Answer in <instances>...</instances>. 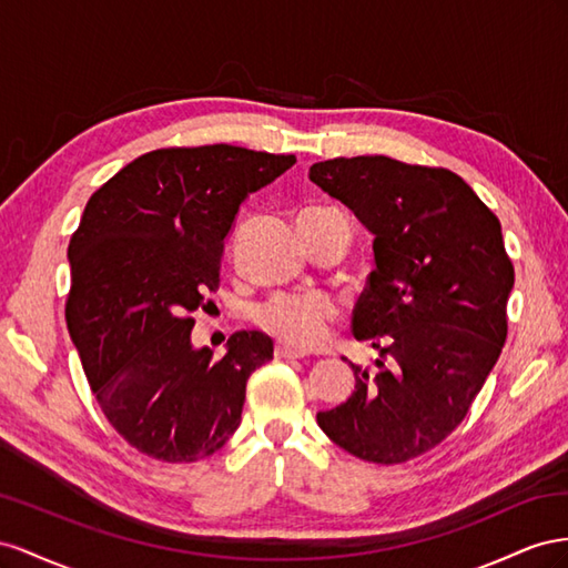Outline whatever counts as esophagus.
<instances>
[{
	"label": "esophagus",
	"mask_w": 568,
	"mask_h": 568,
	"mask_svg": "<svg viewBox=\"0 0 568 568\" xmlns=\"http://www.w3.org/2000/svg\"><path fill=\"white\" fill-rule=\"evenodd\" d=\"M275 356H278V359H304L306 352L281 343V345H275Z\"/></svg>",
	"instance_id": "obj_1"
}]
</instances>
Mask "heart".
Masks as SVG:
<instances>
[{
    "instance_id": "1",
    "label": "heart",
    "mask_w": 568,
    "mask_h": 568,
    "mask_svg": "<svg viewBox=\"0 0 568 568\" xmlns=\"http://www.w3.org/2000/svg\"><path fill=\"white\" fill-rule=\"evenodd\" d=\"M337 304L323 293H281L258 306L256 323L283 345L312 349L326 339Z\"/></svg>"
}]
</instances>
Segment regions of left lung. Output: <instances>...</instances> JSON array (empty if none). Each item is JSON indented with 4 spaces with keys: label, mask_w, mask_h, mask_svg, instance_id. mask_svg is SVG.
Returning <instances> with one entry per match:
<instances>
[{
    "label": "left lung",
    "mask_w": 568,
    "mask_h": 568,
    "mask_svg": "<svg viewBox=\"0 0 568 568\" xmlns=\"http://www.w3.org/2000/svg\"><path fill=\"white\" fill-rule=\"evenodd\" d=\"M310 178L374 233L352 333L378 352L316 420L364 462L404 464L455 430L507 339L514 264L497 216L457 173L390 156L318 161Z\"/></svg>",
    "instance_id": "left-lung-1"
}]
</instances>
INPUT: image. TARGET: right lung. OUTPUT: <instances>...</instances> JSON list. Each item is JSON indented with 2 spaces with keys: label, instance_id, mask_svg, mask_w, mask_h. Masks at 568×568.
I'll use <instances>...</instances> for the list:
<instances>
[{
  "label": "right lung",
  "instance_id": "right-lung-1",
  "mask_svg": "<svg viewBox=\"0 0 568 568\" xmlns=\"http://www.w3.org/2000/svg\"><path fill=\"white\" fill-rule=\"evenodd\" d=\"M295 161L233 144L164 148L90 197L69 242L67 326L97 404L142 455L200 462L237 430L247 378L273 343L237 331L214 359L192 347L190 314L219 290L240 204Z\"/></svg>",
  "mask_w": 568,
  "mask_h": 568
}]
</instances>
